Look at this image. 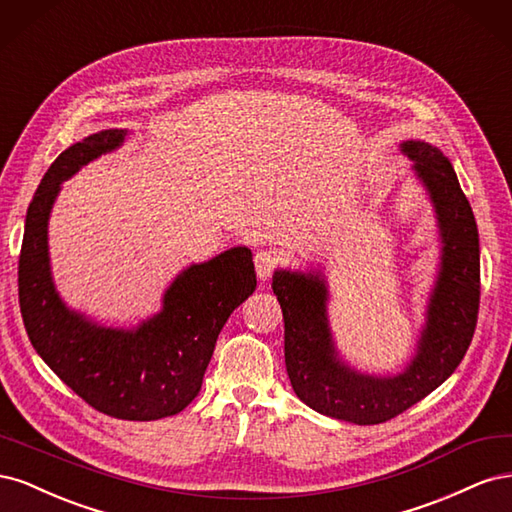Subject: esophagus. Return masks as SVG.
I'll return each mask as SVG.
<instances>
[{
  "label": "esophagus",
  "instance_id": "1",
  "mask_svg": "<svg viewBox=\"0 0 512 512\" xmlns=\"http://www.w3.org/2000/svg\"><path fill=\"white\" fill-rule=\"evenodd\" d=\"M254 265L260 280H267V277H271V273L277 269V265H280V256L271 250H260L254 256Z\"/></svg>",
  "mask_w": 512,
  "mask_h": 512
}]
</instances>
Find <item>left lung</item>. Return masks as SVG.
Returning a JSON list of instances; mask_svg holds the SVG:
<instances>
[{"label":"left lung","instance_id":"left-lung-1","mask_svg":"<svg viewBox=\"0 0 512 512\" xmlns=\"http://www.w3.org/2000/svg\"><path fill=\"white\" fill-rule=\"evenodd\" d=\"M436 207L442 267L427 327L404 374L374 378L339 363L327 324V286L320 275L275 271L273 292L284 314V359L294 393L339 421L378 425L406 412L453 374L474 337L480 303V250L472 207L442 151L421 141L401 147Z\"/></svg>","mask_w":512,"mask_h":512}]
</instances>
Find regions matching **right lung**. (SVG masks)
Segmentation results:
<instances>
[{
    "instance_id": "1",
    "label": "right lung",
    "mask_w": 512,
    "mask_h": 512,
    "mask_svg": "<svg viewBox=\"0 0 512 512\" xmlns=\"http://www.w3.org/2000/svg\"><path fill=\"white\" fill-rule=\"evenodd\" d=\"M104 130L76 143L46 170L29 203L19 254V305L29 342L70 389L102 414L156 421L198 395L228 316L256 290L247 247L185 269L164 294V309L136 331L104 329L61 303L49 269L46 224L61 181L123 143Z\"/></svg>"
}]
</instances>
